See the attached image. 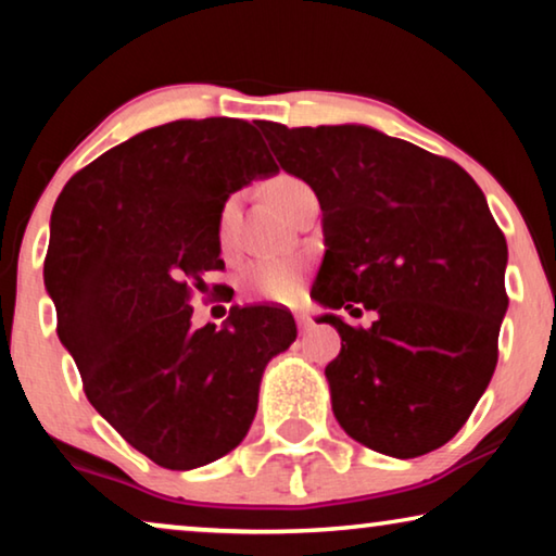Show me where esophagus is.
<instances>
[{
  "label": "esophagus",
  "mask_w": 556,
  "mask_h": 556,
  "mask_svg": "<svg viewBox=\"0 0 556 556\" xmlns=\"http://www.w3.org/2000/svg\"><path fill=\"white\" fill-rule=\"evenodd\" d=\"M295 324H299L301 333H306L311 326H314V321H311V316L306 314V311H295Z\"/></svg>",
  "instance_id": "esophagus-1"
}]
</instances>
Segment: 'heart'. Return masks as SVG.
Wrapping results in <instances>:
<instances>
[{
    "label": "heart",
    "instance_id": "b5f03b06",
    "mask_svg": "<svg viewBox=\"0 0 556 556\" xmlns=\"http://www.w3.org/2000/svg\"><path fill=\"white\" fill-rule=\"evenodd\" d=\"M306 189H308L306 181H301L299 177L278 174V177H273L268 185H265V194H268L273 207H278L283 215H288L295 200H299ZM235 212H238V204H235V197H230V200H225L223 207H219V215H217V235H219V245L223 248H230L232 242ZM301 283H303L301 263L288 261V257L257 261L250 265L245 276V291L253 295V299H263L270 303L299 301Z\"/></svg>",
    "mask_w": 556,
    "mask_h": 556
}]
</instances>
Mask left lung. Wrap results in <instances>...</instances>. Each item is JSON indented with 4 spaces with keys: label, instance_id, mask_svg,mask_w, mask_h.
Returning a JSON list of instances; mask_svg holds the SVG:
<instances>
[{
    "label": "left lung",
    "instance_id": "1",
    "mask_svg": "<svg viewBox=\"0 0 556 556\" xmlns=\"http://www.w3.org/2000/svg\"><path fill=\"white\" fill-rule=\"evenodd\" d=\"M278 164L314 189L326 255L314 299L375 311L337 326L326 367L346 435L392 458L445 445L498 362L506 238L481 187L451 159L367 126L261 124Z\"/></svg>",
    "mask_w": 556,
    "mask_h": 556
}]
</instances>
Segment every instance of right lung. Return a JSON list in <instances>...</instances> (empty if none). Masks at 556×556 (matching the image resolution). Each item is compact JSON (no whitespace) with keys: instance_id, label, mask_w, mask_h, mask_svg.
Segmentation results:
<instances>
[{"instance_id":"obj_1","label":"right lung","mask_w":556,"mask_h":556,"mask_svg":"<svg viewBox=\"0 0 556 556\" xmlns=\"http://www.w3.org/2000/svg\"><path fill=\"white\" fill-rule=\"evenodd\" d=\"M278 164L240 118H179L75 172L45 255L58 337L83 392L128 445L169 470L223 458L248 435L265 364L293 344L283 308H230L192 329V299L219 261L217 215Z\"/></svg>"}]
</instances>
